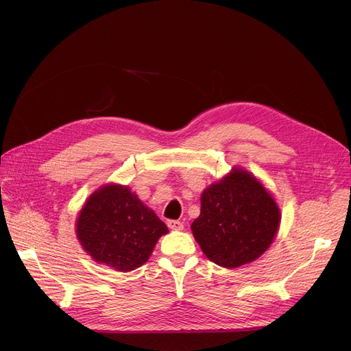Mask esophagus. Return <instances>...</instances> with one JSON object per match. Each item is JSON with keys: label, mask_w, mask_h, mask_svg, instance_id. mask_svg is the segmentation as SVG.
<instances>
[{"label": "esophagus", "mask_w": 351, "mask_h": 351, "mask_svg": "<svg viewBox=\"0 0 351 351\" xmlns=\"http://www.w3.org/2000/svg\"><path fill=\"white\" fill-rule=\"evenodd\" d=\"M167 226H169L171 230H182V228H184V226H182V223L178 221V220H169V221H167Z\"/></svg>", "instance_id": "1"}]
</instances>
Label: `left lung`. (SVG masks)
I'll use <instances>...</instances> for the list:
<instances>
[{
    "mask_svg": "<svg viewBox=\"0 0 351 351\" xmlns=\"http://www.w3.org/2000/svg\"><path fill=\"white\" fill-rule=\"evenodd\" d=\"M280 210L260 182L236 169L202 195V211L191 224L203 253L221 267L247 264L273 243Z\"/></svg>",
    "mask_w": 351,
    "mask_h": 351,
    "instance_id": "left-lung-1",
    "label": "left lung"
}]
</instances>
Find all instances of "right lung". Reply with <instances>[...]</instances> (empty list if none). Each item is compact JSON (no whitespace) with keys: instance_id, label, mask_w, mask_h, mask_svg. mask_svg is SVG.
I'll list each match as a JSON object with an SVG mask.
<instances>
[{"instance_id":"right-lung-1","label":"right lung","mask_w":351,"mask_h":351,"mask_svg":"<svg viewBox=\"0 0 351 351\" xmlns=\"http://www.w3.org/2000/svg\"><path fill=\"white\" fill-rule=\"evenodd\" d=\"M167 232L153 210L128 187L115 184L97 190L77 219V237L86 252L119 271L143 265Z\"/></svg>"}]
</instances>
